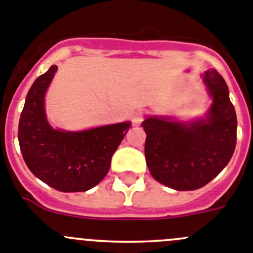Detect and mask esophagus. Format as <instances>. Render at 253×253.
I'll use <instances>...</instances> for the list:
<instances>
[{
    "mask_svg": "<svg viewBox=\"0 0 253 253\" xmlns=\"http://www.w3.org/2000/svg\"><path fill=\"white\" fill-rule=\"evenodd\" d=\"M145 115H146V113L143 112V111H138V112H136L135 115L132 116V124L135 125V126H138V125L143 121Z\"/></svg>",
    "mask_w": 253,
    "mask_h": 253,
    "instance_id": "1",
    "label": "esophagus"
}]
</instances>
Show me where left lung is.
<instances>
[{
	"mask_svg": "<svg viewBox=\"0 0 253 253\" xmlns=\"http://www.w3.org/2000/svg\"><path fill=\"white\" fill-rule=\"evenodd\" d=\"M203 81L213 103L207 120L190 125L149 117L145 156L152 176L175 190H195L213 180L231 160L237 140V117L228 87L215 69Z\"/></svg>",
	"mask_w": 253,
	"mask_h": 253,
	"instance_id": "8db88e82",
	"label": "left lung"
}]
</instances>
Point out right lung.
Returning <instances> with one entry per match:
<instances>
[{"label":"right lung","mask_w":253,"mask_h":253,"mask_svg":"<svg viewBox=\"0 0 253 253\" xmlns=\"http://www.w3.org/2000/svg\"><path fill=\"white\" fill-rule=\"evenodd\" d=\"M56 69L50 67L27 93L19 122L20 149L27 168L45 184L59 192H85L106 176L131 124L81 132L54 129L45 116L44 95Z\"/></svg>","instance_id":"1"}]
</instances>
